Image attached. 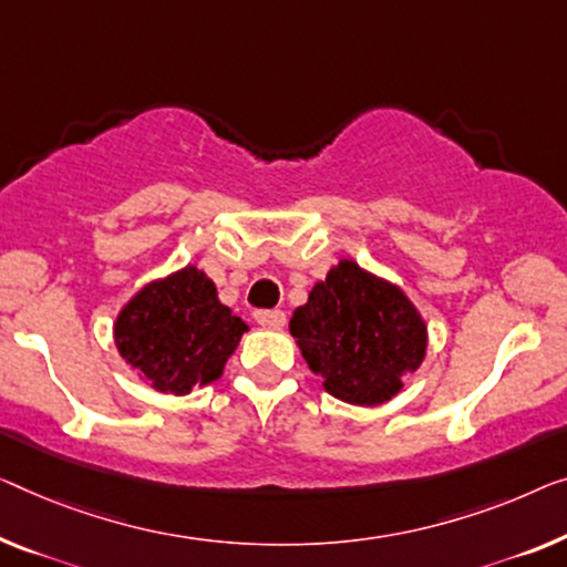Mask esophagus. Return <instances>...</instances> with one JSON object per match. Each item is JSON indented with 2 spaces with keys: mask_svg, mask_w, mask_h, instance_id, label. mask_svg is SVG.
<instances>
[{
  "mask_svg": "<svg viewBox=\"0 0 567 567\" xmlns=\"http://www.w3.org/2000/svg\"><path fill=\"white\" fill-rule=\"evenodd\" d=\"M255 320L265 328H282L287 323V316L282 310H257Z\"/></svg>",
  "mask_w": 567,
  "mask_h": 567,
  "instance_id": "esophagus-1",
  "label": "esophagus"
}]
</instances>
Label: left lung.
Returning <instances> with one entry per match:
<instances>
[{"label":"left lung","mask_w":567,"mask_h":567,"mask_svg":"<svg viewBox=\"0 0 567 567\" xmlns=\"http://www.w3.org/2000/svg\"><path fill=\"white\" fill-rule=\"evenodd\" d=\"M290 333L326 392L351 404H382L425 359L427 328L400 287L343 259L292 312Z\"/></svg>","instance_id":"1"}]
</instances>
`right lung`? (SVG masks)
Segmentation results:
<instances>
[{"label":"right lung","mask_w":567,"mask_h":567,"mask_svg":"<svg viewBox=\"0 0 567 567\" xmlns=\"http://www.w3.org/2000/svg\"><path fill=\"white\" fill-rule=\"evenodd\" d=\"M247 323L221 306L216 285L196 267L134 295L114 326L116 349L145 382L165 394H188L221 377Z\"/></svg>","instance_id":"obj_1"}]
</instances>
